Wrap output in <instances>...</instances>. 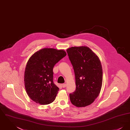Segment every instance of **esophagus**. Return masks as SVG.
Returning a JSON list of instances; mask_svg holds the SVG:
<instances>
[{
  "label": "esophagus",
  "mask_w": 130,
  "mask_h": 130,
  "mask_svg": "<svg viewBox=\"0 0 130 130\" xmlns=\"http://www.w3.org/2000/svg\"><path fill=\"white\" fill-rule=\"evenodd\" d=\"M62 86L63 88H65L67 86V84H62Z\"/></svg>",
  "instance_id": "34e87169"
}]
</instances>
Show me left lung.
<instances>
[{"label": "left lung", "mask_w": 130, "mask_h": 130, "mask_svg": "<svg viewBox=\"0 0 130 130\" xmlns=\"http://www.w3.org/2000/svg\"><path fill=\"white\" fill-rule=\"evenodd\" d=\"M74 70L76 90L70 94L71 103L84 107L93 102L99 95L103 80L99 57L87 46L72 47L67 49Z\"/></svg>", "instance_id": "1"}]
</instances>
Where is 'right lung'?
Returning a JSON list of instances; mask_svg holds the SVG:
<instances>
[{"label":"right lung","mask_w":130,"mask_h":130,"mask_svg":"<svg viewBox=\"0 0 130 130\" xmlns=\"http://www.w3.org/2000/svg\"><path fill=\"white\" fill-rule=\"evenodd\" d=\"M64 50L46 48L35 53L29 59L24 73L25 89L32 101L47 105L56 99L59 88L53 82V68L66 56Z\"/></svg>","instance_id":"add662e5"}]
</instances>
